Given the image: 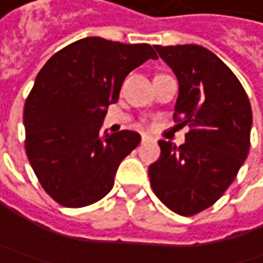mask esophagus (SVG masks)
<instances>
[{
    "label": "esophagus",
    "mask_w": 263,
    "mask_h": 263,
    "mask_svg": "<svg viewBox=\"0 0 263 263\" xmlns=\"http://www.w3.org/2000/svg\"><path fill=\"white\" fill-rule=\"evenodd\" d=\"M149 140H151V137L147 136V135H143V136H142V143H146Z\"/></svg>",
    "instance_id": "esophagus-1"
}]
</instances>
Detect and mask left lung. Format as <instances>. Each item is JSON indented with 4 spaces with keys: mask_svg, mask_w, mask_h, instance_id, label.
Returning a JSON list of instances; mask_svg holds the SVG:
<instances>
[{
    "mask_svg": "<svg viewBox=\"0 0 263 263\" xmlns=\"http://www.w3.org/2000/svg\"><path fill=\"white\" fill-rule=\"evenodd\" d=\"M178 80L174 117L192 130L180 146L159 140L161 155L149 165L158 199L190 217L214 205L234 181L250 147L252 108L234 76L200 45H155Z\"/></svg>",
    "mask_w": 263,
    "mask_h": 263,
    "instance_id": "8db88e82",
    "label": "left lung"
}]
</instances>
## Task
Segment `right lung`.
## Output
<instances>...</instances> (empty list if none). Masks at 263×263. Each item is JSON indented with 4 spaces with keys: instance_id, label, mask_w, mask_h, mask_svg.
Segmentation results:
<instances>
[{
    "instance_id": "obj_1",
    "label": "right lung",
    "mask_w": 263,
    "mask_h": 263,
    "mask_svg": "<svg viewBox=\"0 0 263 263\" xmlns=\"http://www.w3.org/2000/svg\"><path fill=\"white\" fill-rule=\"evenodd\" d=\"M149 58L147 44L90 36L51 57L37 73L23 112L26 154L45 192L60 205H92L114 186L120 162L140 143L132 130L101 135L124 79Z\"/></svg>"
}]
</instances>
